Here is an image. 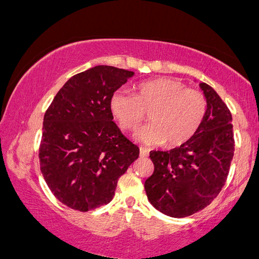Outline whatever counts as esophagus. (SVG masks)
Here are the masks:
<instances>
[{
	"mask_svg": "<svg viewBox=\"0 0 259 259\" xmlns=\"http://www.w3.org/2000/svg\"><path fill=\"white\" fill-rule=\"evenodd\" d=\"M140 156L142 158H146V157L149 156V151L146 149H144V148H140Z\"/></svg>",
	"mask_w": 259,
	"mask_h": 259,
	"instance_id": "obj_1",
	"label": "esophagus"
}]
</instances>
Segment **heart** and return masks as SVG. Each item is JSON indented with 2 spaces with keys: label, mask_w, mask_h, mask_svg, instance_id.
<instances>
[{
  "label": "heart",
  "mask_w": 259,
  "mask_h": 259,
  "mask_svg": "<svg viewBox=\"0 0 259 259\" xmlns=\"http://www.w3.org/2000/svg\"><path fill=\"white\" fill-rule=\"evenodd\" d=\"M110 113L119 128L134 131L149 113L148 125L135 134L145 145L179 146L196 134L207 113V99L201 92L187 88L183 81L158 78L143 81L134 95L124 90L113 93Z\"/></svg>",
  "instance_id": "1"
}]
</instances>
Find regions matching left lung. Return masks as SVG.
<instances>
[{
	"instance_id": "obj_1",
	"label": "left lung",
	"mask_w": 259,
	"mask_h": 259,
	"mask_svg": "<svg viewBox=\"0 0 259 259\" xmlns=\"http://www.w3.org/2000/svg\"><path fill=\"white\" fill-rule=\"evenodd\" d=\"M201 126L190 141L169 151H151L152 176L144 187L149 201L171 218H186L210 204L225 186L235 151L233 117L209 84Z\"/></svg>"
}]
</instances>
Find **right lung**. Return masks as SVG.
Returning a JSON list of instances; mask_svg holds the SVG:
<instances>
[{
    "instance_id": "right-lung-1",
    "label": "right lung",
    "mask_w": 259,
    "mask_h": 259,
    "mask_svg": "<svg viewBox=\"0 0 259 259\" xmlns=\"http://www.w3.org/2000/svg\"><path fill=\"white\" fill-rule=\"evenodd\" d=\"M134 72L100 65L72 76L46 110L40 171L61 203L88 211L113 200L140 149L121 133L109 100Z\"/></svg>"
}]
</instances>
